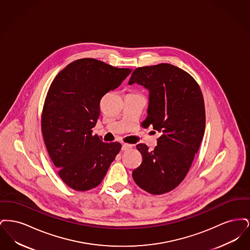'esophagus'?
Here are the masks:
<instances>
[{"mask_svg": "<svg viewBox=\"0 0 250 250\" xmlns=\"http://www.w3.org/2000/svg\"><path fill=\"white\" fill-rule=\"evenodd\" d=\"M132 148V145L131 144H127V143H124L123 145H122V150L123 151H126V150H129Z\"/></svg>", "mask_w": 250, "mask_h": 250, "instance_id": "1", "label": "esophagus"}]
</instances>
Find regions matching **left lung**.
I'll return each mask as SVG.
<instances>
[{
  "instance_id": "1",
  "label": "left lung",
  "mask_w": 250,
  "mask_h": 250,
  "mask_svg": "<svg viewBox=\"0 0 250 250\" xmlns=\"http://www.w3.org/2000/svg\"><path fill=\"white\" fill-rule=\"evenodd\" d=\"M149 92L147 118L160 133L155 150L140 143L142 165L133 170L136 184L154 195L169 192L186 177L205 129V107L200 86L188 73L169 63L135 69L128 82Z\"/></svg>"
}]
</instances>
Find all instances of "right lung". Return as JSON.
<instances>
[{
	"label": "right lung",
	"mask_w": 250,
	"mask_h": 250,
	"mask_svg": "<svg viewBox=\"0 0 250 250\" xmlns=\"http://www.w3.org/2000/svg\"><path fill=\"white\" fill-rule=\"evenodd\" d=\"M131 71L92 58L77 60L48 89L41 121L44 142L60 177L75 190L97 187L121 150L119 143H103L92 129L100 115L101 98Z\"/></svg>",
	"instance_id": "right-lung-1"
}]
</instances>
